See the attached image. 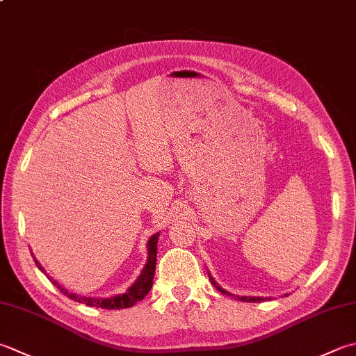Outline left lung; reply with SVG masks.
Wrapping results in <instances>:
<instances>
[{"instance_id":"8db88e82","label":"left lung","mask_w":356,"mask_h":356,"mask_svg":"<svg viewBox=\"0 0 356 356\" xmlns=\"http://www.w3.org/2000/svg\"><path fill=\"white\" fill-rule=\"evenodd\" d=\"M208 276H210V275H208ZM210 281H211V284L214 285V287L216 289H218L219 291H220V293L222 295H228V296H233L232 293H228V291L227 290H224V289H222V287H219V285L218 284H216V281L213 280V277L210 276ZM236 299H239V301H243V302H262V301H266V299L267 298H252V296H234Z\"/></svg>"}]
</instances>
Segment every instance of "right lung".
Wrapping results in <instances>:
<instances>
[{
	"instance_id": "right-lung-1",
	"label": "right lung",
	"mask_w": 356,
	"mask_h": 356,
	"mask_svg": "<svg viewBox=\"0 0 356 356\" xmlns=\"http://www.w3.org/2000/svg\"><path fill=\"white\" fill-rule=\"evenodd\" d=\"M157 239H159V233L152 234L151 239L148 241V262H146L142 275L138 276V280L134 282V285H131L127 293L117 295L113 298H106V299H95V298H86V296L69 293L67 290L60 287L57 282L55 281H52V282H54V285H57L63 295H66L69 299H74V301L80 302V304H86V305H89V307H100V309H109V310L132 307L136 302L142 301V299L148 295V291L152 287V280H154L156 261H157ZM35 264H37L40 270H43L38 264V261H35Z\"/></svg>"
}]
</instances>
